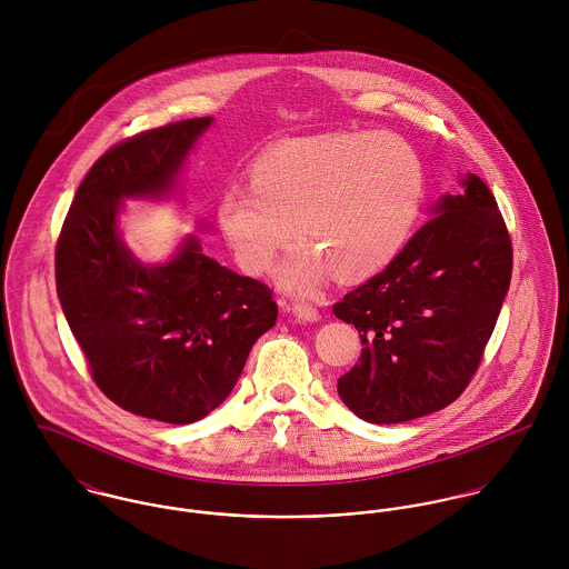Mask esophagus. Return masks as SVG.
<instances>
[{"instance_id": "esophagus-1", "label": "esophagus", "mask_w": 569, "mask_h": 569, "mask_svg": "<svg viewBox=\"0 0 569 569\" xmlns=\"http://www.w3.org/2000/svg\"><path fill=\"white\" fill-rule=\"evenodd\" d=\"M291 313H293L298 320H302V322H318V320H320V311H318L313 305H305V302L293 305Z\"/></svg>"}]
</instances>
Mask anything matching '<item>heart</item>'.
Segmentation results:
<instances>
[{
	"mask_svg": "<svg viewBox=\"0 0 569 569\" xmlns=\"http://www.w3.org/2000/svg\"><path fill=\"white\" fill-rule=\"evenodd\" d=\"M422 166L403 138L320 133L284 140L249 168V186H226L217 223L247 273H264L287 243L280 282L313 291L330 273L357 282L406 244L422 203Z\"/></svg>",
	"mask_w": 569,
	"mask_h": 569,
	"instance_id": "1",
	"label": "heart"
}]
</instances>
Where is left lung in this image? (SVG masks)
Instances as JSON below:
<instances>
[{"label": "left lung", "mask_w": 569, "mask_h": 569, "mask_svg": "<svg viewBox=\"0 0 569 569\" xmlns=\"http://www.w3.org/2000/svg\"><path fill=\"white\" fill-rule=\"evenodd\" d=\"M375 278L332 305L361 357L337 392L359 418L392 425L453 403L480 368L510 287L512 243L487 183L462 179Z\"/></svg>", "instance_id": "left-lung-1"}]
</instances>
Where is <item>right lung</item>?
Returning <instances> with one entry per match:
<instances>
[{
  "label": "right lung",
  "instance_id": "obj_1",
  "mask_svg": "<svg viewBox=\"0 0 569 569\" xmlns=\"http://www.w3.org/2000/svg\"><path fill=\"white\" fill-rule=\"evenodd\" d=\"M210 122H170L111 147L84 174L54 258L57 293L96 386L116 406L172 425L228 399L278 318L267 284L221 267L194 237L147 267L118 234L120 203L170 192Z\"/></svg>",
  "mask_w": 569,
  "mask_h": 569
}]
</instances>
